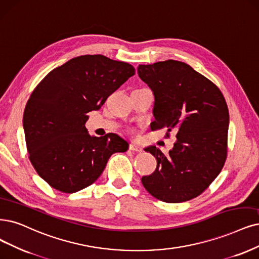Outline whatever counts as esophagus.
I'll return each mask as SVG.
<instances>
[{"label":"esophagus","instance_id":"34e87169","mask_svg":"<svg viewBox=\"0 0 259 259\" xmlns=\"http://www.w3.org/2000/svg\"><path fill=\"white\" fill-rule=\"evenodd\" d=\"M129 148H130V150H132V151H138V152L142 151V148H141L139 145H137V144H133V143H131Z\"/></svg>","mask_w":259,"mask_h":259}]
</instances>
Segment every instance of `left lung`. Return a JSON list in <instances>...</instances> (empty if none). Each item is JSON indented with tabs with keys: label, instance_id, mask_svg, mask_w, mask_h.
<instances>
[{
	"label": "left lung",
	"instance_id": "left-lung-1",
	"mask_svg": "<svg viewBox=\"0 0 259 259\" xmlns=\"http://www.w3.org/2000/svg\"><path fill=\"white\" fill-rule=\"evenodd\" d=\"M138 73L154 93L151 130L177 131L168 155L156 146L144 148L157 159V167L142 184L162 202H187L203 193L225 163L226 101L211 81L184 62L139 65Z\"/></svg>",
	"mask_w": 259,
	"mask_h": 259
}]
</instances>
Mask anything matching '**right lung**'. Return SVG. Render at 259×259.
<instances>
[{
  "label": "right lung",
  "mask_w": 259,
  "mask_h": 259,
  "mask_svg": "<svg viewBox=\"0 0 259 259\" xmlns=\"http://www.w3.org/2000/svg\"><path fill=\"white\" fill-rule=\"evenodd\" d=\"M135 73L128 63L81 55L36 86L23 114L25 142L34 168L53 189L78 192L99 178L113 154L128 150V142L115 133L90 136L85 122Z\"/></svg>",
  "instance_id": "right-lung-1"
}]
</instances>
